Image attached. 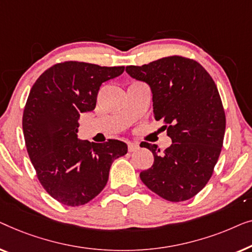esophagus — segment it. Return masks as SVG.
Masks as SVG:
<instances>
[{"mask_svg": "<svg viewBox=\"0 0 252 252\" xmlns=\"http://www.w3.org/2000/svg\"><path fill=\"white\" fill-rule=\"evenodd\" d=\"M138 148H139V145L137 143H129L127 144V151L130 152V153H132V152H136Z\"/></svg>", "mask_w": 252, "mask_h": 252, "instance_id": "34e87169", "label": "esophagus"}]
</instances>
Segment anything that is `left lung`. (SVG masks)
I'll list each match as a JSON object with an SVG mask.
<instances>
[{
    "label": "left lung",
    "instance_id": "left-lung-1",
    "mask_svg": "<svg viewBox=\"0 0 252 252\" xmlns=\"http://www.w3.org/2000/svg\"><path fill=\"white\" fill-rule=\"evenodd\" d=\"M126 70L150 86L154 118L172 140L162 153L158 145L141 143L154 155L141 182L168 201L189 200L207 185L222 147L226 118L217 87L200 63L180 56Z\"/></svg>",
    "mask_w": 252,
    "mask_h": 252
}]
</instances>
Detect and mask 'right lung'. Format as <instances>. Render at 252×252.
Returning a JSON list of instances; mask_svg holds the SVG:
<instances>
[{
    "label": "right lung",
    "instance_id": "right-lung-1",
    "mask_svg": "<svg viewBox=\"0 0 252 252\" xmlns=\"http://www.w3.org/2000/svg\"><path fill=\"white\" fill-rule=\"evenodd\" d=\"M125 66L65 62L36 80L23 115L27 152L43 189L60 203L86 204L104 189L114 160L126 154L123 141L90 143L77 138L82 113L94 111L99 88Z\"/></svg>",
    "mask_w": 252,
    "mask_h": 252
}]
</instances>
